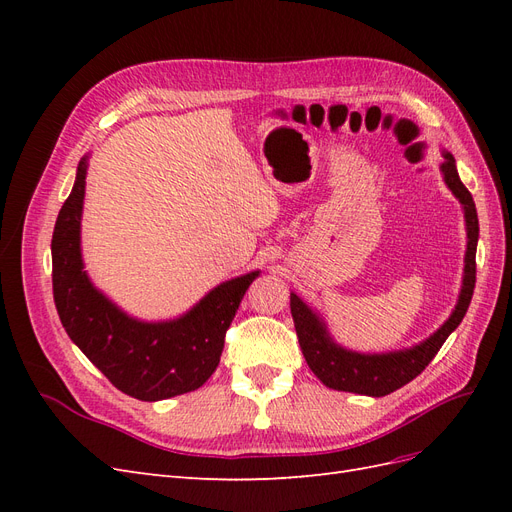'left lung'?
Returning <instances> with one entry per match:
<instances>
[{
  "label": "left lung",
  "mask_w": 512,
  "mask_h": 512,
  "mask_svg": "<svg viewBox=\"0 0 512 512\" xmlns=\"http://www.w3.org/2000/svg\"><path fill=\"white\" fill-rule=\"evenodd\" d=\"M442 173H444L446 185L453 190V194L463 205V211H466V226H468L466 275H463V288H461L455 312L436 333H433L429 339H425L423 344H418L410 350L389 352V354L348 352L344 348L335 346L312 309H309L297 294H290V312H292L294 329H297V337H299L305 361L309 369H312L320 378V382L327 384L329 389L371 395V397H384L401 389V386L414 380L433 361V356L438 354V350L446 342V337L459 327V322L463 320V316H466L472 294H474V284H476L478 215H476L472 194L459 179L455 158L451 153H444Z\"/></svg>",
  "instance_id": "left-lung-1"
}]
</instances>
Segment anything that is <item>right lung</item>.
Here are the masks:
<instances>
[{
    "label": "right lung",
    "instance_id": "add662e5",
    "mask_svg": "<svg viewBox=\"0 0 512 512\" xmlns=\"http://www.w3.org/2000/svg\"><path fill=\"white\" fill-rule=\"evenodd\" d=\"M85 158L61 207L53 252V299L72 342L121 393L158 401L196 391L220 363L224 337L258 271L235 277L173 322H138L106 301L83 271L79 228L85 196Z\"/></svg>",
    "mask_w": 512,
    "mask_h": 512
}]
</instances>
